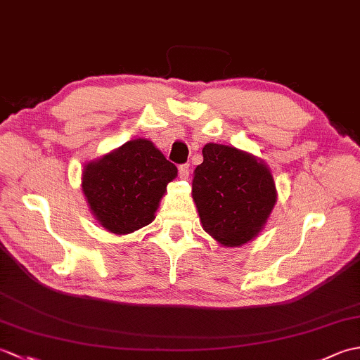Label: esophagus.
Instances as JSON below:
<instances>
[{
	"instance_id": "34e87169",
	"label": "esophagus",
	"mask_w": 360,
	"mask_h": 360,
	"mask_svg": "<svg viewBox=\"0 0 360 360\" xmlns=\"http://www.w3.org/2000/svg\"><path fill=\"white\" fill-rule=\"evenodd\" d=\"M179 178L181 179H187L188 178V174H190V167H188V164H182V165H179Z\"/></svg>"
}]
</instances>
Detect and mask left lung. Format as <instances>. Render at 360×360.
Instances as JSON below:
<instances>
[{"instance_id":"1","label":"left lung","mask_w":360,"mask_h":360,"mask_svg":"<svg viewBox=\"0 0 360 360\" xmlns=\"http://www.w3.org/2000/svg\"><path fill=\"white\" fill-rule=\"evenodd\" d=\"M192 196L204 231L224 246H241L262 232L277 202L272 173L250 153L221 143L202 148Z\"/></svg>"}]
</instances>
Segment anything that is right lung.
I'll list each match as a JSON object with an SVG mask.
<instances>
[{"mask_svg":"<svg viewBox=\"0 0 360 360\" xmlns=\"http://www.w3.org/2000/svg\"><path fill=\"white\" fill-rule=\"evenodd\" d=\"M178 176L155 143L134 139L83 168L82 190L97 223L116 235L155 219L167 184Z\"/></svg>","mask_w":360,"mask_h":360,"instance_id":"right-lung-1","label":"right lung"}]
</instances>
